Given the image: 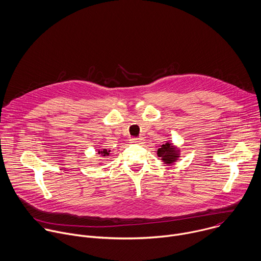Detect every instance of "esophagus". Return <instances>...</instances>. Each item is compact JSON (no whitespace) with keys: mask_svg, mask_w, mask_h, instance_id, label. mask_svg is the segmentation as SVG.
Masks as SVG:
<instances>
[{"mask_svg":"<svg viewBox=\"0 0 261 261\" xmlns=\"http://www.w3.org/2000/svg\"><path fill=\"white\" fill-rule=\"evenodd\" d=\"M131 143H143L144 142V138L143 137H139V138H131L130 139Z\"/></svg>","mask_w":261,"mask_h":261,"instance_id":"34e87169","label":"esophagus"}]
</instances>
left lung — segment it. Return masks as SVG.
<instances>
[{
  "instance_id": "obj_1",
  "label": "left lung",
  "mask_w": 261,
  "mask_h": 261,
  "mask_svg": "<svg viewBox=\"0 0 261 261\" xmlns=\"http://www.w3.org/2000/svg\"><path fill=\"white\" fill-rule=\"evenodd\" d=\"M156 154L159 158H161L164 164L172 165L180 159V148L168 140L159 145Z\"/></svg>"
}]
</instances>
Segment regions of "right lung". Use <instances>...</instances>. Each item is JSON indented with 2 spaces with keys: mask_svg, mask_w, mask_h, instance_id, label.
Listing matches in <instances>:
<instances>
[{
  "mask_svg": "<svg viewBox=\"0 0 261 261\" xmlns=\"http://www.w3.org/2000/svg\"><path fill=\"white\" fill-rule=\"evenodd\" d=\"M110 153H111V150H110V149H107V148H103V149L98 150V154L100 155V158H101V159H102V158H107V156H109V155H110ZM99 164H101V163H99Z\"/></svg>",
  "mask_w": 261,
  "mask_h": 261,
  "instance_id": "1",
  "label": "right lung"
}]
</instances>
